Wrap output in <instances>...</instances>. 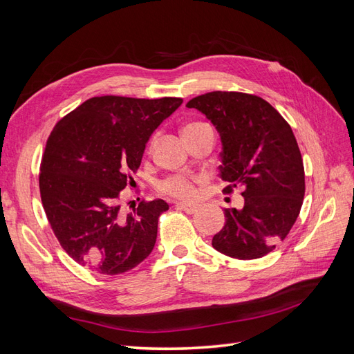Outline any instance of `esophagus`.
Segmentation results:
<instances>
[{
	"mask_svg": "<svg viewBox=\"0 0 354 354\" xmlns=\"http://www.w3.org/2000/svg\"><path fill=\"white\" fill-rule=\"evenodd\" d=\"M177 209L180 211H185L187 214H195L198 211V207L196 205H190V203H183V202H178L176 205Z\"/></svg>",
	"mask_w": 354,
	"mask_h": 354,
	"instance_id": "esophagus-1",
	"label": "esophagus"
}]
</instances>
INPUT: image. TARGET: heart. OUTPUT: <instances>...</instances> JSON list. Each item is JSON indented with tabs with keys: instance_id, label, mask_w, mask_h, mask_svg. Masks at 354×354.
<instances>
[{
	"instance_id": "b5f03b06",
	"label": "heart",
	"mask_w": 354,
	"mask_h": 354,
	"mask_svg": "<svg viewBox=\"0 0 354 354\" xmlns=\"http://www.w3.org/2000/svg\"><path fill=\"white\" fill-rule=\"evenodd\" d=\"M196 124H189L185 127V130L189 127H194ZM202 174L195 173H183V174H171L162 178L158 183V189L160 194H164L171 198L190 201L198 195V185L203 183Z\"/></svg>"
}]
</instances>
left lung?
Returning a JSON list of instances; mask_svg holds the SVG:
<instances>
[{
	"label": "left lung",
	"instance_id": "left-lung-1",
	"mask_svg": "<svg viewBox=\"0 0 354 354\" xmlns=\"http://www.w3.org/2000/svg\"><path fill=\"white\" fill-rule=\"evenodd\" d=\"M216 125L223 152V194L242 187L243 207L226 208L212 246L238 260L272 252L294 226L306 181L301 152L283 116L264 99L238 91H211L187 102Z\"/></svg>",
	"mask_w": 354,
	"mask_h": 354
}]
</instances>
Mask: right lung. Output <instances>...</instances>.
Instances as JSON below:
<instances>
[{"label":"right lung","mask_w":354,"mask_h":354,"mask_svg":"<svg viewBox=\"0 0 354 354\" xmlns=\"http://www.w3.org/2000/svg\"><path fill=\"white\" fill-rule=\"evenodd\" d=\"M183 99L91 97L55 125L39 167L47 220L73 261L102 274L134 269L152 252L158 218L169 207L142 201L121 212L149 137Z\"/></svg>","instance_id":"right-lung-1"}]
</instances>
